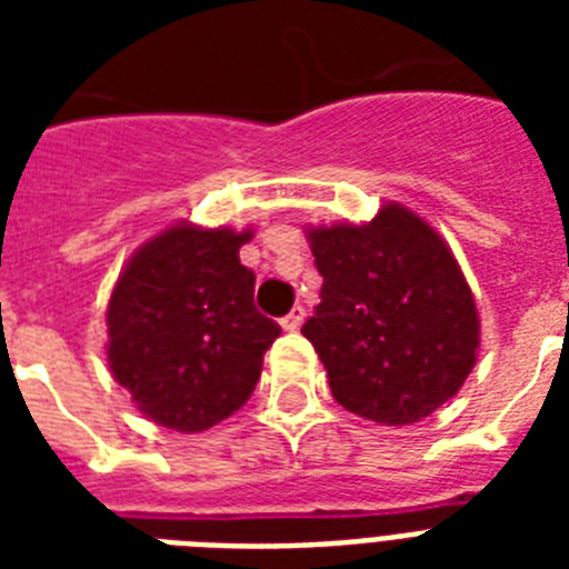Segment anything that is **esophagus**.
<instances>
[{
	"label": "esophagus",
	"mask_w": 569,
	"mask_h": 569,
	"mask_svg": "<svg viewBox=\"0 0 569 569\" xmlns=\"http://www.w3.org/2000/svg\"><path fill=\"white\" fill-rule=\"evenodd\" d=\"M280 325H283V330H298L303 325V307H295L289 316H283L280 319Z\"/></svg>",
	"instance_id": "esophagus-1"
}]
</instances>
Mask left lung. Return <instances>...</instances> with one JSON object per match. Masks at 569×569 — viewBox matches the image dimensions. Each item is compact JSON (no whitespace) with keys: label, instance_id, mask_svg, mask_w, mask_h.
<instances>
[{"label":"left lung","instance_id":"8db88e82","mask_svg":"<svg viewBox=\"0 0 569 569\" xmlns=\"http://www.w3.org/2000/svg\"><path fill=\"white\" fill-rule=\"evenodd\" d=\"M325 277L301 333L351 413L410 425L446 405L469 378L478 310L440 232L387 203L369 223L307 232Z\"/></svg>","mask_w":569,"mask_h":569}]
</instances>
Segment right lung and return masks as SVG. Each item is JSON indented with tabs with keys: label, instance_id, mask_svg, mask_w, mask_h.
<instances>
[{
	"label": "right lung",
	"instance_id": "1",
	"mask_svg": "<svg viewBox=\"0 0 569 569\" xmlns=\"http://www.w3.org/2000/svg\"><path fill=\"white\" fill-rule=\"evenodd\" d=\"M250 230L177 223L136 250L111 292V375L156 425L194 433L250 398L280 325L253 307L239 262Z\"/></svg>",
	"mask_w": 569,
	"mask_h": 569
}]
</instances>
